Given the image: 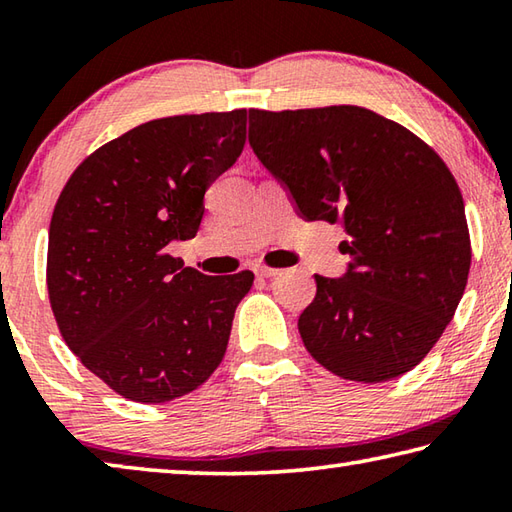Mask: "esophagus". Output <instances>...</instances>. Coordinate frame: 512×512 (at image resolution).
Instances as JSON below:
<instances>
[{
    "mask_svg": "<svg viewBox=\"0 0 512 512\" xmlns=\"http://www.w3.org/2000/svg\"><path fill=\"white\" fill-rule=\"evenodd\" d=\"M253 271H255V275H257V277H275L277 273H280V268L268 266V264H264V262H257Z\"/></svg>",
    "mask_w": 512,
    "mask_h": 512,
    "instance_id": "34e87169",
    "label": "esophagus"
}]
</instances>
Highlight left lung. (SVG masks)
<instances>
[{"label": "left lung", "instance_id": "left-lung-1", "mask_svg": "<svg viewBox=\"0 0 512 512\" xmlns=\"http://www.w3.org/2000/svg\"><path fill=\"white\" fill-rule=\"evenodd\" d=\"M248 142L307 221H341V280L316 277L302 343L336 377L379 384L413 370L463 298L472 246L443 158L359 106L248 110Z\"/></svg>", "mask_w": 512, "mask_h": 512}]
</instances>
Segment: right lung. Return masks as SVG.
Returning a JSON list of instances; mask_svg holds the SVG:
<instances>
[{"instance_id":"add662e5","label":"right lung","mask_w":512,"mask_h":512,"mask_svg":"<svg viewBox=\"0 0 512 512\" xmlns=\"http://www.w3.org/2000/svg\"><path fill=\"white\" fill-rule=\"evenodd\" d=\"M244 144V108L153 119L90 153L58 196L51 311L67 348L126 400L171 402L219 368L255 275H203L167 246L196 237L207 187Z\"/></svg>"}]
</instances>
